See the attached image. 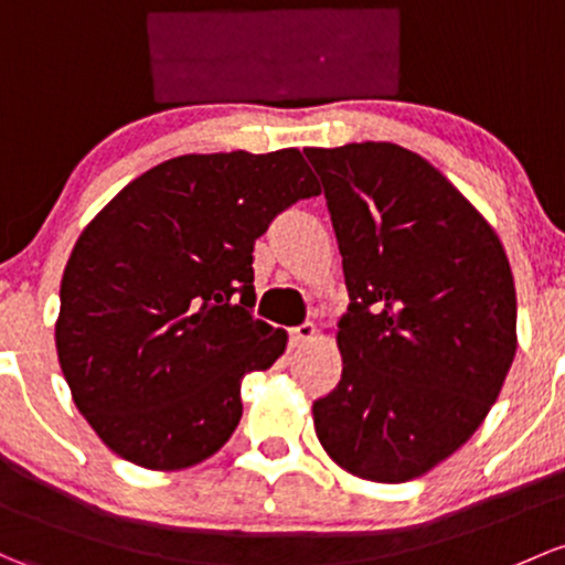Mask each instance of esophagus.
<instances>
[{
    "label": "esophagus",
    "instance_id": "esophagus-1",
    "mask_svg": "<svg viewBox=\"0 0 565 565\" xmlns=\"http://www.w3.org/2000/svg\"><path fill=\"white\" fill-rule=\"evenodd\" d=\"M313 338H317V328H313L311 322H302L298 328L289 330V343H292V347H302V343L313 341Z\"/></svg>",
    "mask_w": 565,
    "mask_h": 565
}]
</instances>
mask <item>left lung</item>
Returning <instances> with one entry per match:
<instances>
[{"label": "left lung", "instance_id": "obj_1", "mask_svg": "<svg viewBox=\"0 0 565 565\" xmlns=\"http://www.w3.org/2000/svg\"><path fill=\"white\" fill-rule=\"evenodd\" d=\"M343 257V373L313 401L324 452L401 484L457 452L518 352V295L495 230L427 159L395 142L306 148Z\"/></svg>", "mask_w": 565, "mask_h": 565}]
</instances>
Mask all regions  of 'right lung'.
Segmentation results:
<instances>
[{"instance_id": "1", "label": "right lung", "mask_w": 565, "mask_h": 565, "mask_svg": "<svg viewBox=\"0 0 565 565\" xmlns=\"http://www.w3.org/2000/svg\"><path fill=\"white\" fill-rule=\"evenodd\" d=\"M319 183L298 148L186 153L121 189L62 278L56 352L78 412L124 460L198 466L241 423V382L287 349L254 319V241Z\"/></svg>"}]
</instances>
